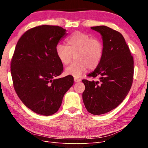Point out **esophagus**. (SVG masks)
I'll return each mask as SVG.
<instances>
[{
	"label": "esophagus",
	"mask_w": 148,
	"mask_h": 148,
	"mask_svg": "<svg viewBox=\"0 0 148 148\" xmlns=\"http://www.w3.org/2000/svg\"><path fill=\"white\" fill-rule=\"evenodd\" d=\"M74 82H77V83L79 82H81V79L78 78H74Z\"/></svg>",
	"instance_id": "esophagus-1"
}]
</instances>
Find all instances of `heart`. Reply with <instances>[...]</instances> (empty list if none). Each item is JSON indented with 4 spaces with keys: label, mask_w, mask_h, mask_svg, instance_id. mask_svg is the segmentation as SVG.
I'll return each instance as SVG.
<instances>
[{
    "label": "heart",
    "mask_w": 148,
    "mask_h": 148,
    "mask_svg": "<svg viewBox=\"0 0 148 148\" xmlns=\"http://www.w3.org/2000/svg\"><path fill=\"white\" fill-rule=\"evenodd\" d=\"M56 53L64 65L70 64L75 56L76 61L65 69V73L78 78L87 68L93 70L99 65L104 54V46L99 38L76 31L66 39V46L58 44Z\"/></svg>",
    "instance_id": "b5f03b06"
}]
</instances>
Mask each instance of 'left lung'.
<instances>
[{"instance_id": "8db88e82", "label": "left lung", "mask_w": 148, "mask_h": 148, "mask_svg": "<svg viewBox=\"0 0 148 148\" xmlns=\"http://www.w3.org/2000/svg\"><path fill=\"white\" fill-rule=\"evenodd\" d=\"M99 33L104 46L102 59L88 76L97 81L83 79V100L89 113L109 112L122 102L130 90L133 77V59L122 34L106 26L91 28Z\"/></svg>"}]
</instances>
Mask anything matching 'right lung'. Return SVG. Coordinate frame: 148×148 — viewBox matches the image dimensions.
<instances>
[{
  "instance_id": "obj_1",
  "label": "right lung",
  "mask_w": 148,
  "mask_h": 148,
  "mask_svg": "<svg viewBox=\"0 0 148 148\" xmlns=\"http://www.w3.org/2000/svg\"><path fill=\"white\" fill-rule=\"evenodd\" d=\"M66 35L60 26L42 25L26 31L16 44L11 62L13 86L22 102L38 114L56 113L73 84L71 75L54 78L64 68L56 48Z\"/></svg>"
}]
</instances>
